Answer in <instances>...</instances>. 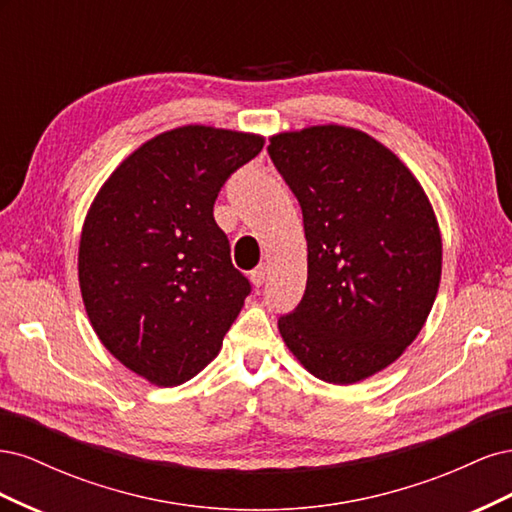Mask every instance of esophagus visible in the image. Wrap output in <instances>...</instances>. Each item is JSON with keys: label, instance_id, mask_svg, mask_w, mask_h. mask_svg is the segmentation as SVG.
Here are the masks:
<instances>
[{"label": "esophagus", "instance_id": "34e87169", "mask_svg": "<svg viewBox=\"0 0 512 512\" xmlns=\"http://www.w3.org/2000/svg\"><path fill=\"white\" fill-rule=\"evenodd\" d=\"M250 280H252V284H254L256 288H260L262 284H265V280H267V265L256 267V269L250 273Z\"/></svg>", "mask_w": 512, "mask_h": 512}]
</instances>
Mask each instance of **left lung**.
Masks as SVG:
<instances>
[{
	"label": "left lung",
	"mask_w": 512,
	"mask_h": 512,
	"mask_svg": "<svg viewBox=\"0 0 512 512\" xmlns=\"http://www.w3.org/2000/svg\"><path fill=\"white\" fill-rule=\"evenodd\" d=\"M267 151L307 239L303 299L277 320L284 342L324 382L374 376L414 342L440 286V228L421 183L344 126L277 134Z\"/></svg>",
	"instance_id": "1"
}]
</instances>
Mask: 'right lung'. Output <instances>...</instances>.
Here are the masks:
<instances>
[{"label":"right lung","instance_id":"add662e5","mask_svg":"<svg viewBox=\"0 0 512 512\" xmlns=\"http://www.w3.org/2000/svg\"><path fill=\"white\" fill-rule=\"evenodd\" d=\"M260 136L183 126L123 160L91 205L79 282L100 342L134 374L177 386L218 356L252 292L213 205Z\"/></svg>","mask_w":512,"mask_h":512}]
</instances>
